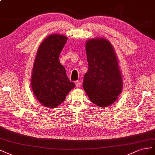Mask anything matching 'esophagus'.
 <instances>
[{
  "label": "esophagus",
  "instance_id": "obj_1",
  "mask_svg": "<svg viewBox=\"0 0 155 155\" xmlns=\"http://www.w3.org/2000/svg\"><path fill=\"white\" fill-rule=\"evenodd\" d=\"M75 84H76V86H77V87H80V86H81V82L79 81H77L75 82Z\"/></svg>",
  "mask_w": 155,
  "mask_h": 155
}]
</instances>
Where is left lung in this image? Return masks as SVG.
<instances>
[{
    "instance_id": "obj_1",
    "label": "left lung",
    "mask_w": 155,
    "mask_h": 155,
    "mask_svg": "<svg viewBox=\"0 0 155 155\" xmlns=\"http://www.w3.org/2000/svg\"><path fill=\"white\" fill-rule=\"evenodd\" d=\"M88 63L83 87L93 103L101 107L112 104L121 94L122 77L112 44L103 38L91 39L86 43Z\"/></svg>"
}]
</instances>
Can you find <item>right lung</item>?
<instances>
[{
  "label": "right lung",
  "instance_id": "right-lung-1",
  "mask_svg": "<svg viewBox=\"0 0 155 155\" xmlns=\"http://www.w3.org/2000/svg\"><path fill=\"white\" fill-rule=\"evenodd\" d=\"M67 40L68 38L63 35H49L41 42L37 52L31 86L37 100L47 108L58 107L75 86L59 60Z\"/></svg>",
  "mask_w": 155,
  "mask_h": 155
}]
</instances>
